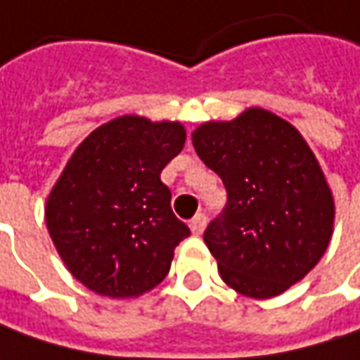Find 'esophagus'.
Masks as SVG:
<instances>
[{"label":"esophagus","mask_w":360,"mask_h":360,"mask_svg":"<svg viewBox=\"0 0 360 360\" xmlns=\"http://www.w3.org/2000/svg\"><path fill=\"white\" fill-rule=\"evenodd\" d=\"M205 225H207V215L205 213H199V215H195L191 219V223H189V227H191L193 235H201L205 229Z\"/></svg>","instance_id":"obj_1"}]
</instances>
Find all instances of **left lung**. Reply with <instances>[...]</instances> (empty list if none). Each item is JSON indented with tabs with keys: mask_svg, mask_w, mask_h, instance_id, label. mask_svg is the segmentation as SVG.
Wrapping results in <instances>:
<instances>
[{
	"mask_svg": "<svg viewBox=\"0 0 360 360\" xmlns=\"http://www.w3.org/2000/svg\"><path fill=\"white\" fill-rule=\"evenodd\" d=\"M193 147L227 191L203 233L221 279L255 299L285 292L333 235L335 203L313 151L291 123L257 107L201 125Z\"/></svg>",
	"mask_w": 360,
	"mask_h": 360,
	"instance_id": "left-lung-1",
	"label": "left lung"
}]
</instances>
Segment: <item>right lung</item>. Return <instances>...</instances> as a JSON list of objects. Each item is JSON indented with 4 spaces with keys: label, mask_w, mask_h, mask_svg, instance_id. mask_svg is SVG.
Here are the masks:
<instances>
[{
    "label": "right lung",
    "mask_w": 360,
    "mask_h": 360,
    "mask_svg": "<svg viewBox=\"0 0 360 360\" xmlns=\"http://www.w3.org/2000/svg\"><path fill=\"white\" fill-rule=\"evenodd\" d=\"M183 145L181 123L123 115L97 127L71 155L45 221L57 253L87 289L127 299L167 277L175 247L191 235L161 181Z\"/></svg>",
    "instance_id": "right-lung-1"
}]
</instances>
